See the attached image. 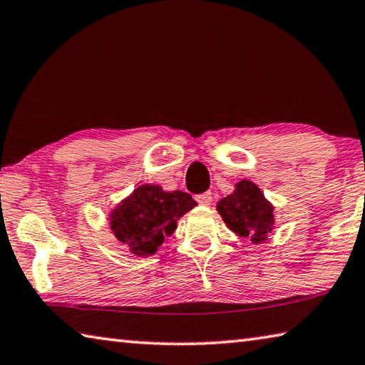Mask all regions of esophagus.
Segmentation results:
<instances>
[{
  "label": "esophagus",
  "instance_id": "34e87169",
  "mask_svg": "<svg viewBox=\"0 0 365 365\" xmlns=\"http://www.w3.org/2000/svg\"><path fill=\"white\" fill-rule=\"evenodd\" d=\"M196 201L200 202L201 205H210V202H212V193H209V191H205V193H202V195H197L196 196Z\"/></svg>",
  "mask_w": 365,
  "mask_h": 365
}]
</instances>
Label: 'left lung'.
Here are the masks:
<instances>
[{
    "label": "left lung",
    "mask_w": 365,
    "mask_h": 365,
    "mask_svg": "<svg viewBox=\"0 0 365 365\" xmlns=\"http://www.w3.org/2000/svg\"><path fill=\"white\" fill-rule=\"evenodd\" d=\"M217 210L233 233L249 237L254 244L267 241L274 227L273 205L264 200L260 188L249 180L236 183L235 193L218 201Z\"/></svg>",
    "instance_id": "1"
}]
</instances>
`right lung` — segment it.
I'll list each match as a JSON object with an SVG mask.
<instances>
[{"mask_svg":"<svg viewBox=\"0 0 365 365\" xmlns=\"http://www.w3.org/2000/svg\"><path fill=\"white\" fill-rule=\"evenodd\" d=\"M195 205L196 201L183 191L140 185L111 212L110 227L132 254L148 257L161 247L164 236L174 233L178 218Z\"/></svg>","mask_w":365,"mask_h":365,"instance_id":"1","label":"right lung"}]
</instances>
